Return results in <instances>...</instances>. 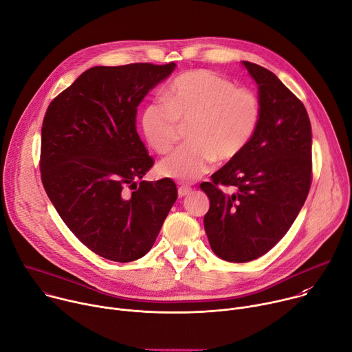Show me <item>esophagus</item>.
Listing matches in <instances>:
<instances>
[{
    "label": "esophagus",
    "mask_w": 352,
    "mask_h": 352,
    "mask_svg": "<svg viewBox=\"0 0 352 352\" xmlns=\"http://www.w3.org/2000/svg\"><path fill=\"white\" fill-rule=\"evenodd\" d=\"M190 190H192V188L182 185V186H179V188H178V196H179V197H184V196H186Z\"/></svg>",
    "instance_id": "obj_1"
}]
</instances>
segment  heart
I'll return each mask as SVG.
<instances>
[{"label":"heart","instance_id":"heart-1","mask_svg":"<svg viewBox=\"0 0 352 352\" xmlns=\"http://www.w3.org/2000/svg\"><path fill=\"white\" fill-rule=\"evenodd\" d=\"M261 102L249 89L212 71L195 69L178 75L166 100H152L142 111L143 135L157 153L177 142L181 125L189 124V143L159 163L163 177L193 182L206 175L216 160L238 157L252 140L261 121Z\"/></svg>","mask_w":352,"mask_h":352}]
</instances>
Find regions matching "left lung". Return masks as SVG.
<instances>
[{
    "label": "left lung",
    "mask_w": 352,
    "mask_h": 352,
    "mask_svg": "<svg viewBox=\"0 0 352 352\" xmlns=\"http://www.w3.org/2000/svg\"><path fill=\"white\" fill-rule=\"evenodd\" d=\"M258 83L261 121L243 152L202 188L210 199L205 231L213 252L255 261L287 234L312 184V131L302 102L269 69L242 63ZM235 186L234 194L219 186Z\"/></svg>",
    "instance_id": "obj_1"
}]
</instances>
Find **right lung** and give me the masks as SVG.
Masks as SVG:
<instances>
[{
  "label": "right lung",
  "instance_id": "obj_1",
  "mask_svg": "<svg viewBox=\"0 0 352 352\" xmlns=\"http://www.w3.org/2000/svg\"><path fill=\"white\" fill-rule=\"evenodd\" d=\"M174 68L93 67L45 111L43 186L67 227L104 259L125 263L144 256L177 200L173 179L142 181L155 160L135 125L143 97Z\"/></svg>",
  "mask_w": 352,
  "mask_h": 352
}]
</instances>
